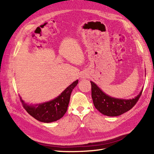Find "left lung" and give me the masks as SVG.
I'll list each match as a JSON object with an SVG mask.
<instances>
[{
    "label": "left lung",
    "mask_w": 154,
    "mask_h": 154,
    "mask_svg": "<svg viewBox=\"0 0 154 154\" xmlns=\"http://www.w3.org/2000/svg\"><path fill=\"white\" fill-rule=\"evenodd\" d=\"M91 96L94 106L104 115L108 116H117L130 110L138 102L143 89L134 99H116L107 95L101 91L97 85L91 81Z\"/></svg>",
    "instance_id": "1"
}]
</instances>
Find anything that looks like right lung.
Instances as JSON below:
<instances>
[{"mask_svg": "<svg viewBox=\"0 0 154 154\" xmlns=\"http://www.w3.org/2000/svg\"><path fill=\"white\" fill-rule=\"evenodd\" d=\"M78 80L74 81L54 100L35 105H28L20 98L22 106L35 119L42 122H52L63 116L67 109L72 91L76 87Z\"/></svg>", "mask_w": 154, "mask_h": 154, "instance_id": "obj_1", "label": "right lung"}]
</instances>
